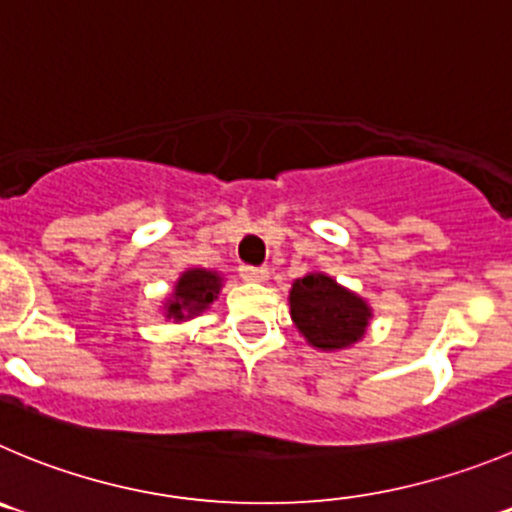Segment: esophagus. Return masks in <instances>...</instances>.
I'll return each mask as SVG.
<instances>
[{
    "label": "esophagus",
    "mask_w": 512,
    "mask_h": 512,
    "mask_svg": "<svg viewBox=\"0 0 512 512\" xmlns=\"http://www.w3.org/2000/svg\"><path fill=\"white\" fill-rule=\"evenodd\" d=\"M238 274H241L243 281H266V279H269V271H266V266L243 264L241 269H238Z\"/></svg>",
    "instance_id": "esophagus-1"
}]
</instances>
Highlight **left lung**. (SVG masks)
<instances>
[{
    "label": "left lung",
    "instance_id": "8db88e82",
    "mask_svg": "<svg viewBox=\"0 0 512 512\" xmlns=\"http://www.w3.org/2000/svg\"><path fill=\"white\" fill-rule=\"evenodd\" d=\"M289 301L296 329L319 349L349 347L367 329L369 306L324 274L296 279Z\"/></svg>",
    "mask_w": 512,
    "mask_h": 512
}]
</instances>
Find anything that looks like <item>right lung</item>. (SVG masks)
Instances as JSON below:
<instances>
[{"mask_svg": "<svg viewBox=\"0 0 512 512\" xmlns=\"http://www.w3.org/2000/svg\"><path fill=\"white\" fill-rule=\"evenodd\" d=\"M218 289H221V279L211 271L193 269L180 276L178 286L173 291V301L168 306V316L173 319H186V316L198 314L206 309L213 299H216Z\"/></svg>", "mask_w": 512, "mask_h": 512, "instance_id": "obj_1", "label": "right lung"}]
</instances>
